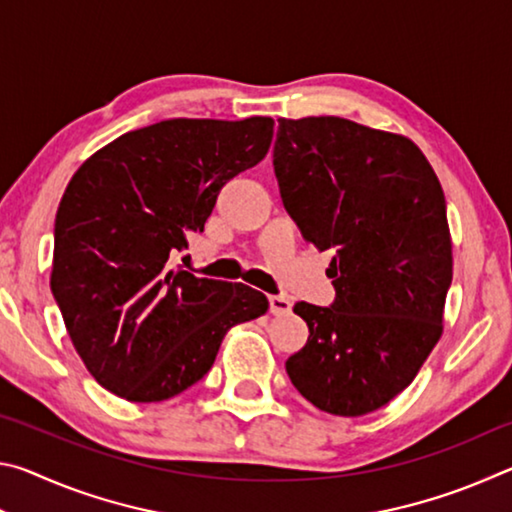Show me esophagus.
I'll list each match as a JSON object with an SVG mask.
<instances>
[{
  "label": "esophagus",
  "instance_id": "obj_1",
  "mask_svg": "<svg viewBox=\"0 0 512 512\" xmlns=\"http://www.w3.org/2000/svg\"><path fill=\"white\" fill-rule=\"evenodd\" d=\"M268 307H271V314L282 316L291 311V300L287 296H271L268 298Z\"/></svg>",
  "mask_w": 512,
  "mask_h": 512
}]
</instances>
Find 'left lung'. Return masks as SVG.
Segmentation results:
<instances>
[{
  "label": "left lung",
  "instance_id": "8db88e82",
  "mask_svg": "<svg viewBox=\"0 0 512 512\" xmlns=\"http://www.w3.org/2000/svg\"><path fill=\"white\" fill-rule=\"evenodd\" d=\"M282 203L318 250H334L329 307L298 302L305 348L287 359L320 411L366 415L400 395L443 332L452 284L447 205L422 151L341 117L277 119Z\"/></svg>",
  "mask_w": 512,
  "mask_h": 512
}]
</instances>
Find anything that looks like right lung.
Returning a JSON list of instances; mask_svg holds the SVG:
<instances>
[{
    "label": "right lung",
    "instance_id": "right-lung-1",
    "mask_svg": "<svg viewBox=\"0 0 512 512\" xmlns=\"http://www.w3.org/2000/svg\"><path fill=\"white\" fill-rule=\"evenodd\" d=\"M271 117L167 119L117 137L74 173L54 225L51 293L90 375L128 402L176 397L225 332L266 314L244 284L171 271L221 187L264 158Z\"/></svg>",
    "mask_w": 512,
    "mask_h": 512
}]
</instances>
